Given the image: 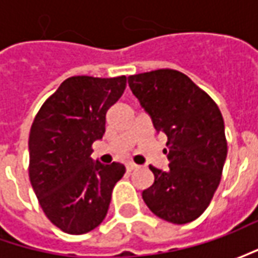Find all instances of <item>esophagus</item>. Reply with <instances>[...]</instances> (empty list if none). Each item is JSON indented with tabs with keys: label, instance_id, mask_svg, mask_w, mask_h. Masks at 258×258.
Segmentation results:
<instances>
[{
	"label": "esophagus",
	"instance_id": "1",
	"mask_svg": "<svg viewBox=\"0 0 258 258\" xmlns=\"http://www.w3.org/2000/svg\"><path fill=\"white\" fill-rule=\"evenodd\" d=\"M126 168H127V171H135V169H138L139 166L135 164V162H127V164H126Z\"/></svg>",
	"mask_w": 258,
	"mask_h": 258
}]
</instances>
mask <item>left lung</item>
Wrapping results in <instances>:
<instances>
[{
	"label": "left lung",
	"instance_id": "obj_1",
	"mask_svg": "<svg viewBox=\"0 0 258 258\" xmlns=\"http://www.w3.org/2000/svg\"><path fill=\"white\" fill-rule=\"evenodd\" d=\"M127 83L155 131L168 136L169 169L149 165L154 183L142 192L152 213L172 224L197 220L217 191L227 158L223 114L181 72L161 69L129 76Z\"/></svg>",
	"mask_w": 258,
	"mask_h": 258
}]
</instances>
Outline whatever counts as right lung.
Returning a JSON list of instances; mask_svg holds the SVG:
<instances>
[{
    "label": "right lung",
    "instance_id": "right-lung-1",
    "mask_svg": "<svg viewBox=\"0 0 258 258\" xmlns=\"http://www.w3.org/2000/svg\"><path fill=\"white\" fill-rule=\"evenodd\" d=\"M126 77L66 79L35 116L30 139V181L47 218L67 234H85L104 220L112 191L126 172L119 162L90 158L104 134L106 113Z\"/></svg>",
    "mask_w": 258,
    "mask_h": 258
}]
</instances>
